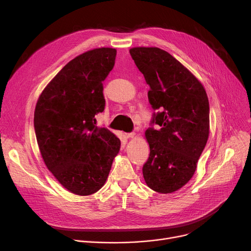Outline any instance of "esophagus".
Listing matches in <instances>:
<instances>
[{
  "label": "esophagus",
  "mask_w": 251,
  "mask_h": 251,
  "mask_svg": "<svg viewBox=\"0 0 251 251\" xmlns=\"http://www.w3.org/2000/svg\"><path fill=\"white\" fill-rule=\"evenodd\" d=\"M126 138H134V137H136V133L135 132L127 133V134H126Z\"/></svg>",
  "instance_id": "34e87169"
}]
</instances>
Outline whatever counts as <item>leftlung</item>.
I'll use <instances>...</instances> for the list:
<instances>
[{
	"instance_id": "left-lung-1",
	"label": "left lung",
	"mask_w": 251,
	"mask_h": 251,
	"mask_svg": "<svg viewBox=\"0 0 251 251\" xmlns=\"http://www.w3.org/2000/svg\"><path fill=\"white\" fill-rule=\"evenodd\" d=\"M150 90L154 110L145 132L150 147L143 176L155 192L181 189L193 176L209 135V103L204 87L175 57L156 47L129 50Z\"/></svg>"
}]
</instances>
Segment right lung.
Returning <instances> with one entry per match:
<instances>
[{
	"label": "right lung",
	"mask_w": 251,
	"mask_h": 251,
	"mask_svg": "<svg viewBox=\"0 0 251 251\" xmlns=\"http://www.w3.org/2000/svg\"><path fill=\"white\" fill-rule=\"evenodd\" d=\"M116 50L98 48L69 61L47 85L35 105L34 132L44 162L69 192L88 196L105 184L121 148L109 129L96 126L103 112V81Z\"/></svg>",
	"instance_id": "1"
}]
</instances>
